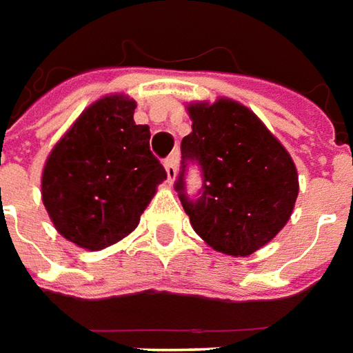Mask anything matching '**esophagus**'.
Masks as SVG:
<instances>
[{
	"label": "esophagus",
	"mask_w": 353,
	"mask_h": 353,
	"mask_svg": "<svg viewBox=\"0 0 353 353\" xmlns=\"http://www.w3.org/2000/svg\"><path fill=\"white\" fill-rule=\"evenodd\" d=\"M176 165H179V156L176 154H172V156L165 159V171H167V179H169L171 184L176 179Z\"/></svg>",
	"instance_id": "34e87169"
}]
</instances>
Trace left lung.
<instances>
[{"label": "left lung", "mask_w": 353, "mask_h": 353, "mask_svg": "<svg viewBox=\"0 0 353 353\" xmlns=\"http://www.w3.org/2000/svg\"><path fill=\"white\" fill-rule=\"evenodd\" d=\"M192 132L182 139V172L174 188L196 234L214 251L249 256L270 243L291 219L299 172L291 154L251 110L216 99L190 102ZM197 161L204 190L183 192V169Z\"/></svg>", "instance_id": "obj_1"}]
</instances>
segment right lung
Listing matches in <instances>:
<instances>
[{"instance_id":"right-lung-1","label":"right lung","mask_w":353,"mask_h":353,"mask_svg":"<svg viewBox=\"0 0 353 353\" xmlns=\"http://www.w3.org/2000/svg\"><path fill=\"white\" fill-rule=\"evenodd\" d=\"M134 108L121 92L92 102L45 161L41 199L52 226L87 251L129 236L167 179L150 152V127L132 119Z\"/></svg>"}]
</instances>
